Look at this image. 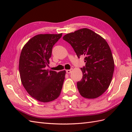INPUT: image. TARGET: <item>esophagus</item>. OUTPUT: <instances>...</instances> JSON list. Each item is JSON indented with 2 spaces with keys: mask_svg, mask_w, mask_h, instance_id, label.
I'll return each instance as SVG.
<instances>
[{
  "mask_svg": "<svg viewBox=\"0 0 132 132\" xmlns=\"http://www.w3.org/2000/svg\"><path fill=\"white\" fill-rule=\"evenodd\" d=\"M72 69H69V70H66V72L68 74H70L72 71Z\"/></svg>",
  "mask_w": 132,
  "mask_h": 132,
  "instance_id": "1",
  "label": "esophagus"
}]
</instances>
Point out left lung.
Returning a JSON list of instances; mask_svg holds the SVG:
<instances>
[{"instance_id": "left-lung-1", "label": "left lung", "mask_w": 132, "mask_h": 132, "mask_svg": "<svg viewBox=\"0 0 132 132\" xmlns=\"http://www.w3.org/2000/svg\"><path fill=\"white\" fill-rule=\"evenodd\" d=\"M79 58L85 55L83 77L77 82L80 95L87 99L101 96L110 85L114 68L112 54L104 38L88 28H82L63 37Z\"/></svg>"}]
</instances>
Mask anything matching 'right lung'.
Returning a JSON list of instances; mask_svg holds the SVG:
<instances>
[{
  "instance_id": "obj_1",
  "label": "right lung",
  "mask_w": 132,
  "mask_h": 132,
  "mask_svg": "<svg viewBox=\"0 0 132 132\" xmlns=\"http://www.w3.org/2000/svg\"><path fill=\"white\" fill-rule=\"evenodd\" d=\"M62 35L40 34L30 38L21 50L19 69L24 87L39 102L47 103L57 99L61 94L66 71L49 70L52 48Z\"/></svg>"
}]
</instances>
